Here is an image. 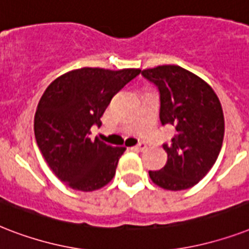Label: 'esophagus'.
Returning <instances> with one entry per match:
<instances>
[{"mask_svg": "<svg viewBox=\"0 0 249 249\" xmlns=\"http://www.w3.org/2000/svg\"><path fill=\"white\" fill-rule=\"evenodd\" d=\"M147 148V146H146V143H143V142H141V143H138L137 146H134V150L136 151H144Z\"/></svg>", "mask_w": 249, "mask_h": 249, "instance_id": "34e87169", "label": "esophagus"}]
</instances>
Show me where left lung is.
Listing matches in <instances>:
<instances>
[{
  "instance_id": "obj_1",
  "label": "left lung",
  "mask_w": 249,
  "mask_h": 249,
  "mask_svg": "<svg viewBox=\"0 0 249 249\" xmlns=\"http://www.w3.org/2000/svg\"><path fill=\"white\" fill-rule=\"evenodd\" d=\"M142 76L159 90L161 124L176 129L172 141L163 144L165 166L150 170V178L165 190L190 189L211 170L222 147L220 99L204 80L179 66L148 68Z\"/></svg>"
}]
</instances>
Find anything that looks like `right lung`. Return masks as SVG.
I'll return each mask as SVG.
<instances>
[{
    "label": "right lung",
    "mask_w": 249,
    "mask_h": 249,
    "mask_svg": "<svg viewBox=\"0 0 249 249\" xmlns=\"http://www.w3.org/2000/svg\"><path fill=\"white\" fill-rule=\"evenodd\" d=\"M140 73L136 68H80L54 80L42 94L35 115L37 146L53 173L71 189L94 191L116 173L125 147L91 141L90 129L101 125L113 95Z\"/></svg>",
    "instance_id": "add662e5"
}]
</instances>
